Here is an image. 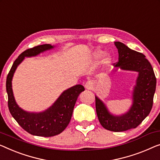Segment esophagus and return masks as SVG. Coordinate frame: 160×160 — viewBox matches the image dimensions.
<instances>
[{
	"instance_id": "obj_1",
	"label": "esophagus",
	"mask_w": 160,
	"mask_h": 160,
	"mask_svg": "<svg viewBox=\"0 0 160 160\" xmlns=\"http://www.w3.org/2000/svg\"><path fill=\"white\" fill-rule=\"evenodd\" d=\"M84 87H85V88L87 89L90 90V89H93L94 84H93V83H92V82H89H89H87V83H86L85 85H84Z\"/></svg>"
}]
</instances>
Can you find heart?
Returning a JSON list of instances; mask_svg holds the SVG:
<instances>
[{"mask_svg": "<svg viewBox=\"0 0 160 160\" xmlns=\"http://www.w3.org/2000/svg\"><path fill=\"white\" fill-rule=\"evenodd\" d=\"M102 55H103V52L100 50H97L95 52H94V53H93V60L95 62L99 61ZM111 61H112V56H111L110 54H106L105 58H104V59H103V61H102L103 66L105 67L108 66V65L110 63Z\"/></svg>", "mask_w": 160, "mask_h": 160, "instance_id": "b5f03b06", "label": "heart"}]
</instances>
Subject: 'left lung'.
I'll use <instances>...</instances> for the list:
<instances>
[{
    "label": "left lung",
    "mask_w": 160,
    "mask_h": 160,
    "mask_svg": "<svg viewBox=\"0 0 160 160\" xmlns=\"http://www.w3.org/2000/svg\"><path fill=\"white\" fill-rule=\"evenodd\" d=\"M114 43L118 52V62L113 72L120 68L138 73L132 91V104L123 114L111 113L103 101L95 95L96 112L100 124L107 130L119 132L136 128L148 116L153 105L157 80L152 65L144 55L120 42Z\"/></svg>",
    "instance_id": "obj_1"
}]
</instances>
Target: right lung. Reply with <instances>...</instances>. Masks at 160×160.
Masks as SVG:
<instances>
[{
  "instance_id": "add662e5",
  "label": "right lung",
  "mask_w": 160,
  "mask_h": 160,
  "mask_svg": "<svg viewBox=\"0 0 160 160\" xmlns=\"http://www.w3.org/2000/svg\"><path fill=\"white\" fill-rule=\"evenodd\" d=\"M55 47L50 44H45L25 50L16 59L6 78L9 111L20 126L34 136L50 137L63 132L71 119L78 97L84 91V87L81 84L68 88L62 92L50 108L42 112H28L18 105L12 89L13 76L17 67L25 58L35 57Z\"/></svg>"
}]
</instances>
